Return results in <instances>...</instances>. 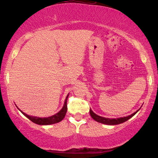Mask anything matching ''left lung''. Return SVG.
Listing matches in <instances>:
<instances>
[{
  "instance_id": "left-lung-1",
  "label": "left lung",
  "mask_w": 158,
  "mask_h": 158,
  "mask_svg": "<svg viewBox=\"0 0 158 158\" xmlns=\"http://www.w3.org/2000/svg\"><path fill=\"white\" fill-rule=\"evenodd\" d=\"M138 111H139V110H138ZM137 111H136L134 114H131L130 116H124V117H121L118 118H109L102 117V116H100L94 113L91 109H90V116H91V117L94 118L95 121H96V122H98L99 123H102V124H108V125H116V124H122V123L125 122L126 121L129 120V118L132 117V116L135 115Z\"/></svg>"
}]
</instances>
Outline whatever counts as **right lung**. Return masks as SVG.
Here are the masks:
<instances>
[{
  "mask_svg": "<svg viewBox=\"0 0 158 158\" xmlns=\"http://www.w3.org/2000/svg\"><path fill=\"white\" fill-rule=\"evenodd\" d=\"M68 95L67 96L65 101H64V103L62 109L60 110V111L58 112L57 114H55V115L49 116V117L47 118H40V117H36V116H29L27 114H26L25 113L21 111L23 115L29 118V120H31L32 122L35 123L36 124H40V125H49V124H56V123H58L63 119L64 116H65L66 112H67V109H68V106H67V100H68Z\"/></svg>",
  "mask_w": 158,
  "mask_h": 158,
  "instance_id": "1",
  "label": "right lung"
}]
</instances>
